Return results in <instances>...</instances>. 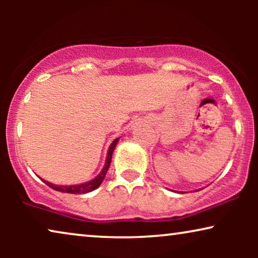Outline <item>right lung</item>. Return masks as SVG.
Wrapping results in <instances>:
<instances>
[{
  "label": "right lung",
  "mask_w": 258,
  "mask_h": 258,
  "mask_svg": "<svg viewBox=\"0 0 258 258\" xmlns=\"http://www.w3.org/2000/svg\"><path fill=\"white\" fill-rule=\"evenodd\" d=\"M117 142H118V139H116V140H114V142L110 144V147H109V150H108L107 160H105V164H104L103 169H102V171L100 172V174H98L94 179H91V181L82 183V184H75V185H56L48 181H44V179H42V181H43L48 186H50L51 189L56 190V191L68 192V194H86V192L93 191V190L97 189L98 186L101 185V183L103 182L105 174H107L108 169H109V167H110L112 153H114V149H115Z\"/></svg>",
  "instance_id": "obj_1"
}]
</instances>
